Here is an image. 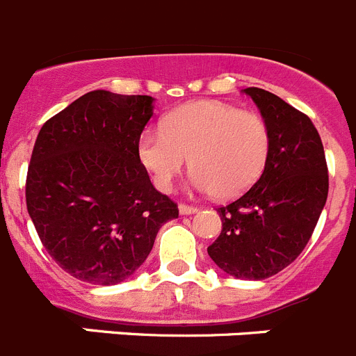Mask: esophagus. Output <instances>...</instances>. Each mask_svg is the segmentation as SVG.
<instances>
[{"mask_svg":"<svg viewBox=\"0 0 356 356\" xmlns=\"http://www.w3.org/2000/svg\"><path fill=\"white\" fill-rule=\"evenodd\" d=\"M178 210H180L181 216H193V213H196L200 209H197V207H191V205H185V203H181V205L178 207Z\"/></svg>","mask_w":356,"mask_h":356,"instance_id":"34e87169","label":"esophagus"}]
</instances>
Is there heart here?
I'll return each mask as SVG.
<instances>
[{"label": "heart", "instance_id": "obj_1", "mask_svg": "<svg viewBox=\"0 0 356 356\" xmlns=\"http://www.w3.org/2000/svg\"><path fill=\"white\" fill-rule=\"evenodd\" d=\"M271 151L267 122L254 112L228 103L200 102L181 106L146 130L137 143L143 168L153 184L169 193L191 163V184L229 200L244 194L262 176Z\"/></svg>", "mask_w": 356, "mask_h": 356}]
</instances>
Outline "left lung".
Returning a JSON list of instances; mask_svg holds the SVG:
<instances>
[{"label":"left lung","mask_w":356,"mask_h":356,"mask_svg":"<svg viewBox=\"0 0 356 356\" xmlns=\"http://www.w3.org/2000/svg\"><path fill=\"white\" fill-rule=\"evenodd\" d=\"M271 134V151L257 184L217 209L221 235L209 246L219 269L241 280H264L305 250L328 197L325 149L310 118L259 87L244 89Z\"/></svg>","instance_id":"obj_1"}]
</instances>
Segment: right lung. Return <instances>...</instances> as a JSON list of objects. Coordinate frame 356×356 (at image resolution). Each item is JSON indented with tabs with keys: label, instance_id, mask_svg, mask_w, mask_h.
Returning <instances> with one entry per match:
<instances>
[{
	"label": "right lung",
	"instance_id": "right-lung-1",
	"mask_svg": "<svg viewBox=\"0 0 356 356\" xmlns=\"http://www.w3.org/2000/svg\"><path fill=\"white\" fill-rule=\"evenodd\" d=\"M151 96L92 90L44 122L26 176V207L42 246L74 278L115 285L147 259L178 217L137 155Z\"/></svg>",
	"mask_w": 356,
	"mask_h": 356
}]
</instances>
